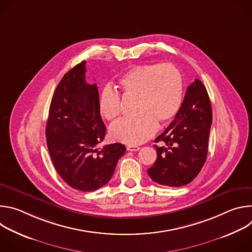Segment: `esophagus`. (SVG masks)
<instances>
[{"instance_id":"1","label":"esophagus","mask_w":252,"mask_h":252,"mask_svg":"<svg viewBox=\"0 0 252 252\" xmlns=\"http://www.w3.org/2000/svg\"><path fill=\"white\" fill-rule=\"evenodd\" d=\"M139 147H137V146H131V145H128V146H126V151H128V152H137V151H139Z\"/></svg>"}]
</instances>
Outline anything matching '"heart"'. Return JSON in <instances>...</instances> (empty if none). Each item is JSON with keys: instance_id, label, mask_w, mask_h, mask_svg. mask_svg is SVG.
Instances as JSON below:
<instances>
[{"instance_id": "obj_1", "label": "heart", "mask_w": 252, "mask_h": 252, "mask_svg": "<svg viewBox=\"0 0 252 252\" xmlns=\"http://www.w3.org/2000/svg\"><path fill=\"white\" fill-rule=\"evenodd\" d=\"M123 96L135 98L132 118L112 125L110 134L114 140L139 145L158 130V123H169L178 113L183 102L184 84L179 70L171 63H147L133 66L121 79ZM121 96L106 89L99 99V112L115 120L122 111Z\"/></svg>"}]
</instances>
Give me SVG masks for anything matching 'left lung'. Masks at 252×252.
<instances>
[{"mask_svg":"<svg viewBox=\"0 0 252 252\" xmlns=\"http://www.w3.org/2000/svg\"><path fill=\"white\" fill-rule=\"evenodd\" d=\"M212 112L204 85L197 79L188 87L185 99L174 120L156 138L158 158L148 169L153 181L166 187L191 183L202 168L206 157Z\"/></svg>","mask_w":252,"mask_h":252,"instance_id":"left-lung-1","label":"left lung"}]
</instances>
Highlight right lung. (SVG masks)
Segmentation results:
<instances>
[{
  "label": "right lung",
  "instance_id": "right-lung-1",
  "mask_svg": "<svg viewBox=\"0 0 252 252\" xmlns=\"http://www.w3.org/2000/svg\"><path fill=\"white\" fill-rule=\"evenodd\" d=\"M86 62L78 63L59 83L46 126L48 150L59 175L70 188L94 191L112 178L126 147H95L105 134L96 85L86 82Z\"/></svg>",
  "mask_w": 252,
  "mask_h": 252
}]
</instances>
